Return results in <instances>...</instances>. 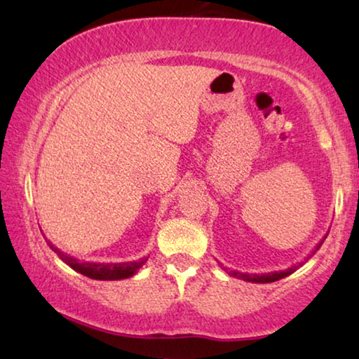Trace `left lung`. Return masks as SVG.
<instances>
[{"instance_id":"1","label":"left lung","mask_w":359,"mask_h":359,"mask_svg":"<svg viewBox=\"0 0 359 359\" xmlns=\"http://www.w3.org/2000/svg\"><path fill=\"white\" fill-rule=\"evenodd\" d=\"M323 240H325V237H323ZM323 240H320V242H318V243L316 245V250H313L312 255L316 253L317 250L322 247ZM312 255H309V258H311ZM306 262H307V258H306ZM220 266H222V264H220ZM299 266H302V263L294 264V266L287 268V269H283V271H271V273H263V274L240 273V271H233V269H227V268H224V266H222V268H224V271H227V273L230 274V276H233V278H237V279H243V281H248V283H262V284H264V283H274V281H279V279H283V278L289 276V274H292L294 271H296V269H297Z\"/></svg>"}]
</instances>
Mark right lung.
Segmentation results:
<instances>
[{
    "instance_id": "add662e5",
    "label": "right lung",
    "mask_w": 359,
    "mask_h": 359,
    "mask_svg": "<svg viewBox=\"0 0 359 359\" xmlns=\"http://www.w3.org/2000/svg\"><path fill=\"white\" fill-rule=\"evenodd\" d=\"M53 252L58 255V258L63 263H67L72 269L76 273H81L83 276H88L91 279H97V281H117V279H126L134 276L139 271L149 258H142L139 262H126V263H90V262H80V259L70 257V255L63 253L62 250L53 247L50 242H47Z\"/></svg>"
}]
</instances>
